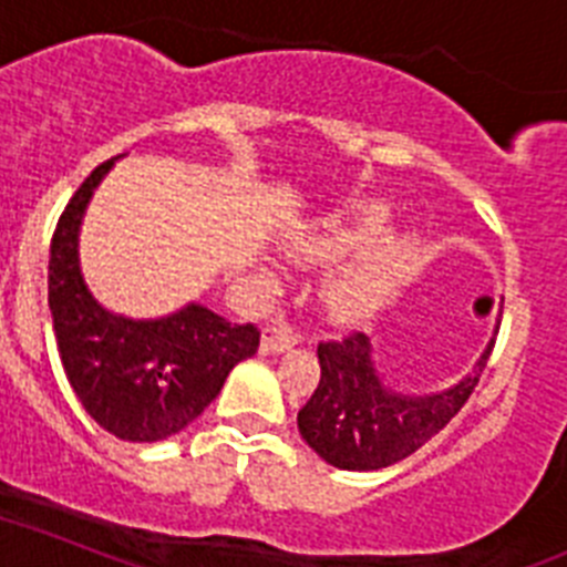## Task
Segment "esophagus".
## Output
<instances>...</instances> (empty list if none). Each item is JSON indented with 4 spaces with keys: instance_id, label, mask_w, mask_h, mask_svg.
<instances>
[{
    "instance_id": "1",
    "label": "esophagus",
    "mask_w": 567,
    "mask_h": 567,
    "mask_svg": "<svg viewBox=\"0 0 567 567\" xmlns=\"http://www.w3.org/2000/svg\"><path fill=\"white\" fill-rule=\"evenodd\" d=\"M291 346H297V334L288 326H268L261 331V354H279Z\"/></svg>"
}]
</instances>
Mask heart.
Listing matches in <instances>:
<instances>
[{
  "mask_svg": "<svg viewBox=\"0 0 567 567\" xmlns=\"http://www.w3.org/2000/svg\"><path fill=\"white\" fill-rule=\"evenodd\" d=\"M386 207L369 204L351 216L328 221L326 227L293 236L288 241V254L299 265H337L374 245L386 233ZM412 254V241H389L372 254L360 256L351 268L331 276L322 288V308L328 317L342 326L372 317L386 302L394 285L401 282Z\"/></svg>",
  "mask_w": 567,
  "mask_h": 567,
  "instance_id": "b5f03b06",
  "label": "heart"
}]
</instances>
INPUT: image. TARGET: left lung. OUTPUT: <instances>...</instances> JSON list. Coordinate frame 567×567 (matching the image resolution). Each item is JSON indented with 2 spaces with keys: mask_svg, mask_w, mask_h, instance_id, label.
<instances>
[{
  "mask_svg": "<svg viewBox=\"0 0 567 567\" xmlns=\"http://www.w3.org/2000/svg\"><path fill=\"white\" fill-rule=\"evenodd\" d=\"M496 340L487 342L473 372L432 394H403L383 383L372 340L349 334L317 346L320 383L299 409V435L313 453L340 470L392 467L444 430L478 386Z\"/></svg>",
  "mask_w": 567,
  "mask_h": 567,
  "instance_id": "obj_1",
  "label": "left lung"
}]
</instances>
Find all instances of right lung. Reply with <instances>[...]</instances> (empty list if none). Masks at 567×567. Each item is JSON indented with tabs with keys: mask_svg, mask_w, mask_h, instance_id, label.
<instances>
[{
	"mask_svg": "<svg viewBox=\"0 0 567 567\" xmlns=\"http://www.w3.org/2000/svg\"><path fill=\"white\" fill-rule=\"evenodd\" d=\"M117 158L80 184L56 221L49 308L65 378L85 412L121 441L152 444L216 401L233 365L259 349V328L227 322L198 302L158 320H132L100 306L80 270V225Z\"/></svg>",
	"mask_w": 567,
	"mask_h": 567,
	"instance_id": "obj_1",
	"label": "right lung"
}]
</instances>
